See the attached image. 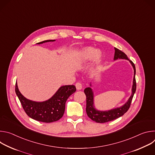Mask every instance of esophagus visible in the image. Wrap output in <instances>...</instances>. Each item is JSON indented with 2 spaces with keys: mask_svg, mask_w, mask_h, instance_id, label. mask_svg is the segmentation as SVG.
<instances>
[{
  "mask_svg": "<svg viewBox=\"0 0 155 155\" xmlns=\"http://www.w3.org/2000/svg\"><path fill=\"white\" fill-rule=\"evenodd\" d=\"M75 86H76V88L78 90H81L82 88V84L80 82H77L76 84H75Z\"/></svg>",
  "mask_w": 155,
  "mask_h": 155,
  "instance_id": "1",
  "label": "esophagus"
}]
</instances>
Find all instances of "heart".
<instances>
[{"mask_svg": "<svg viewBox=\"0 0 155 155\" xmlns=\"http://www.w3.org/2000/svg\"><path fill=\"white\" fill-rule=\"evenodd\" d=\"M93 58L96 62H98L102 58V54L100 51H96V50L93 47H86L80 52L79 59L81 61H89Z\"/></svg>", "mask_w": 155, "mask_h": 155, "instance_id": "b5f03b06", "label": "heart"}]
</instances>
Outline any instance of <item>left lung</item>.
<instances>
[{"label":"left lung","instance_id":"left-lung-1","mask_svg":"<svg viewBox=\"0 0 155 155\" xmlns=\"http://www.w3.org/2000/svg\"><path fill=\"white\" fill-rule=\"evenodd\" d=\"M118 59H123L128 60L132 67L134 68V74L133 78V84L132 87V94L129 98L128 101L121 107L115 108L112 110H108V111H99L95 108L94 106V94L93 91L90 87H86L84 89V92L86 96V112L88 116L92 120L96 121V123H103L108 121H110L114 120L121 116H123L129 110L131 101L133 98L134 94L136 90V67L134 64L132 62V61L129 60L127 56V55L118 50L117 48H115V55H114V60H117ZM90 86L91 84H90Z\"/></svg>","mask_w":155,"mask_h":155}]
</instances>
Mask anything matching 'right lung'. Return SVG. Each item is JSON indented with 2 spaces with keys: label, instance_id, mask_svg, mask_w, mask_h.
Wrapping results in <instances>:
<instances>
[{
  "label": "right lung",
  "instance_id": "add662e5",
  "mask_svg": "<svg viewBox=\"0 0 155 155\" xmlns=\"http://www.w3.org/2000/svg\"><path fill=\"white\" fill-rule=\"evenodd\" d=\"M54 41L55 40H48L37 44ZM75 91L76 87L74 85L62 86L48 100L35 102L24 97L18 90L17 83L15 85L16 94L26 114L30 118L44 123H52L61 119L65 111L66 101Z\"/></svg>",
  "mask_w": 155,
  "mask_h": 155
}]
</instances>
